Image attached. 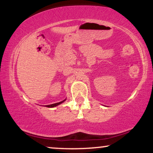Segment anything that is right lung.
<instances>
[{
    "label": "right lung",
    "instance_id": "right-lung-1",
    "mask_svg": "<svg viewBox=\"0 0 153 153\" xmlns=\"http://www.w3.org/2000/svg\"><path fill=\"white\" fill-rule=\"evenodd\" d=\"M66 100V99H65ZM65 100H64L63 101H62V102H58V103H55V104H50V105H47L46 106H47V107H49V108H52V107H55V106H58V105H59V104H62V102H65Z\"/></svg>",
    "mask_w": 153,
    "mask_h": 153
}]
</instances>
